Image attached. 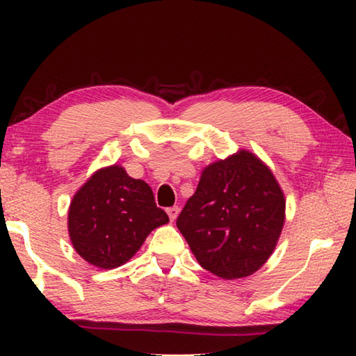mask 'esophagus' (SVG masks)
Instances as JSON below:
<instances>
[{
  "instance_id": "1",
  "label": "esophagus",
  "mask_w": 356,
  "mask_h": 356,
  "mask_svg": "<svg viewBox=\"0 0 356 356\" xmlns=\"http://www.w3.org/2000/svg\"><path fill=\"white\" fill-rule=\"evenodd\" d=\"M179 207L177 206H174V207H170V209H166V213H168V216H170V220L171 221H174L177 218V215H179Z\"/></svg>"
}]
</instances>
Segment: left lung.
<instances>
[{"label":"left lung","mask_w":356,"mask_h":356,"mask_svg":"<svg viewBox=\"0 0 356 356\" xmlns=\"http://www.w3.org/2000/svg\"><path fill=\"white\" fill-rule=\"evenodd\" d=\"M284 210L272 171L254 154L238 150L202 171L177 227L201 267L236 280L267 262L284 226Z\"/></svg>","instance_id":"left-lung-1"}]
</instances>
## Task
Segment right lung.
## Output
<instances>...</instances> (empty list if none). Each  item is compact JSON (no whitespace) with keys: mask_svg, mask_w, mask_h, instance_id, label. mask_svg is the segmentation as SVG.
Listing matches in <instances>:
<instances>
[{"mask_svg":"<svg viewBox=\"0 0 356 356\" xmlns=\"http://www.w3.org/2000/svg\"><path fill=\"white\" fill-rule=\"evenodd\" d=\"M168 221L150 186L113 165L94 172L76 191L69 209V236L84 261L116 268L135 256L155 227Z\"/></svg>","mask_w":356,"mask_h":356,"instance_id":"add662e5","label":"right lung"}]
</instances>
